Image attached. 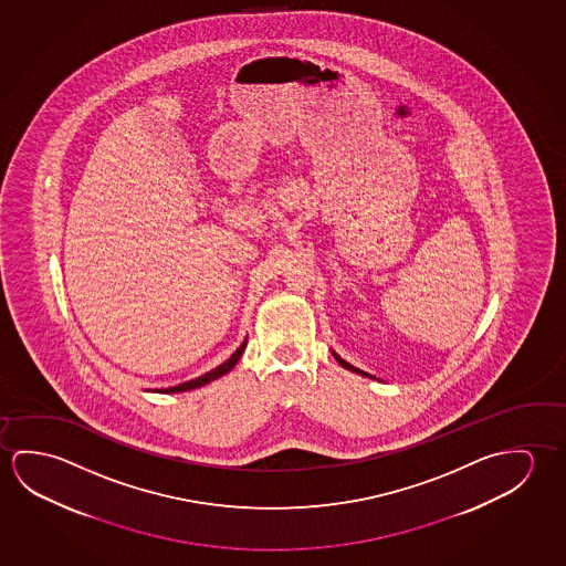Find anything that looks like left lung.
Returning <instances> with one entry per match:
<instances>
[{"mask_svg":"<svg viewBox=\"0 0 566 566\" xmlns=\"http://www.w3.org/2000/svg\"><path fill=\"white\" fill-rule=\"evenodd\" d=\"M334 358L338 359V364H340V366H344V368L350 369V371H356V374H359V376L371 377L369 376V374H366V371H361V369L354 368V366H352V364H348V361H344V359H342L340 356H336V354H334Z\"/></svg>","mask_w":566,"mask_h":566,"instance_id":"obj_1","label":"left lung"}]
</instances>
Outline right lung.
I'll return each instance as SVG.
<instances>
[{
	"label": "right lung",
	"instance_id": "right-lung-1",
	"mask_svg": "<svg viewBox=\"0 0 566 566\" xmlns=\"http://www.w3.org/2000/svg\"><path fill=\"white\" fill-rule=\"evenodd\" d=\"M248 342V340H245ZM245 342L238 350L233 352L230 358L226 359L224 364H220L218 368L208 371L205 376L197 377V379H190L187 384H180V386L167 387V389H159L163 394H180V391H189V389H197V387L207 386L208 381H212L216 377L224 376L230 369L238 364V359L242 356L243 348H245Z\"/></svg>",
	"mask_w": 566,
	"mask_h": 566
}]
</instances>
